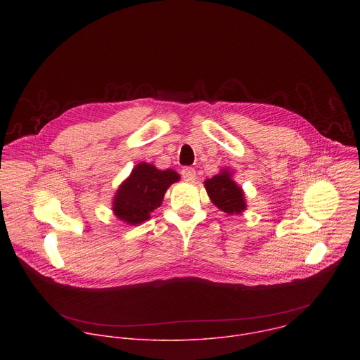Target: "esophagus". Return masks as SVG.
<instances>
[{"instance_id": "esophagus-1", "label": "esophagus", "mask_w": 360, "mask_h": 360, "mask_svg": "<svg viewBox=\"0 0 360 360\" xmlns=\"http://www.w3.org/2000/svg\"><path fill=\"white\" fill-rule=\"evenodd\" d=\"M181 174H182V178H184L185 181L192 182V181L196 179V171H195L193 168H191V167H185V168L181 171Z\"/></svg>"}]
</instances>
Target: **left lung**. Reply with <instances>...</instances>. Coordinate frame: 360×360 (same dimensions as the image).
Instances as JSON below:
<instances>
[{
	"label": "left lung",
	"mask_w": 360,
	"mask_h": 360,
	"mask_svg": "<svg viewBox=\"0 0 360 360\" xmlns=\"http://www.w3.org/2000/svg\"><path fill=\"white\" fill-rule=\"evenodd\" d=\"M205 188L217 207L229 214H240L245 211L246 203L242 189L231 179L229 172L225 169L222 174L205 181Z\"/></svg>",
	"instance_id": "obj_1"
}]
</instances>
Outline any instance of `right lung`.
<instances>
[{"instance_id":"right-lung-1","label":"right lung","mask_w":360,"mask_h":360,"mask_svg":"<svg viewBox=\"0 0 360 360\" xmlns=\"http://www.w3.org/2000/svg\"><path fill=\"white\" fill-rule=\"evenodd\" d=\"M178 179L172 169L160 171L149 164H138L115 195V215L131 225L149 219L150 212L161 207L165 191Z\"/></svg>"}]
</instances>
